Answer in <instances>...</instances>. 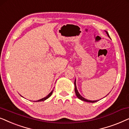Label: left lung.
<instances>
[{
	"label": "left lung",
	"instance_id": "1",
	"mask_svg": "<svg viewBox=\"0 0 129 129\" xmlns=\"http://www.w3.org/2000/svg\"><path fill=\"white\" fill-rule=\"evenodd\" d=\"M106 33H107L108 37H109V34H108L107 32H106ZM74 86H75V94H76L77 97L79 99L81 100L82 101H84V102H90V103H95V102H97V100H94V101H92V100H87L86 99H85V98H84L83 97H82L81 95H80V93H79L78 90H77V86H76V80H75V81H74Z\"/></svg>",
	"mask_w": 129,
	"mask_h": 129
}]
</instances>
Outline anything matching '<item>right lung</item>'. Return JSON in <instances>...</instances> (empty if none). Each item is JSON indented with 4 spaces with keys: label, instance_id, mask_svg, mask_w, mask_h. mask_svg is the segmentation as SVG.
<instances>
[{
    "label": "right lung",
    "instance_id": "add662e5",
    "mask_svg": "<svg viewBox=\"0 0 129 129\" xmlns=\"http://www.w3.org/2000/svg\"><path fill=\"white\" fill-rule=\"evenodd\" d=\"M53 91L54 90H52V91H51L50 93H49L48 95L47 96H46L45 97H44V98H43V99H40V100H37V101H35V102H42V101H44V100H47V99H48V98L50 97V96L52 95V92H53Z\"/></svg>",
    "mask_w": 129,
    "mask_h": 129
}]
</instances>
